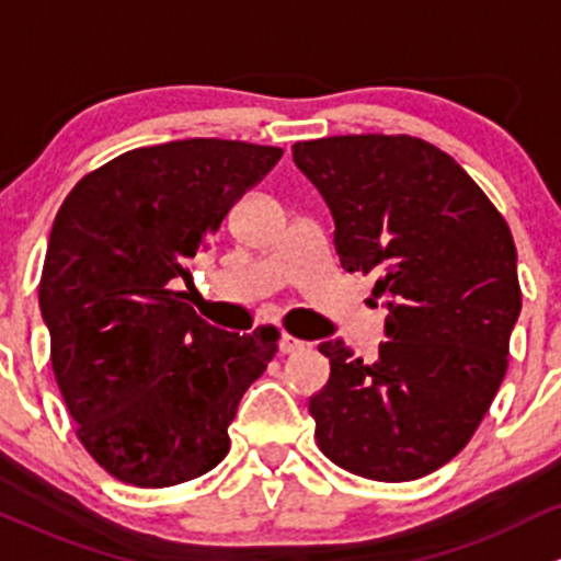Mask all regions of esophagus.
Segmentation results:
<instances>
[{"label":"esophagus","instance_id":"esophagus-1","mask_svg":"<svg viewBox=\"0 0 561 561\" xmlns=\"http://www.w3.org/2000/svg\"><path fill=\"white\" fill-rule=\"evenodd\" d=\"M302 340H297V337H291V334H286L283 332L280 334V340H278V348H280V354H294V351H299L302 348Z\"/></svg>","mask_w":561,"mask_h":561}]
</instances>
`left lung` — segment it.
I'll return each mask as SVG.
<instances>
[{
  "label": "left lung",
  "mask_w": 561,
  "mask_h": 561,
  "mask_svg": "<svg viewBox=\"0 0 561 561\" xmlns=\"http://www.w3.org/2000/svg\"><path fill=\"white\" fill-rule=\"evenodd\" d=\"M291 156L332 213L340 267L373 273L386 308L373 359L340 337L319 345L332 369L308 402L319 448L373 481L430 476L467 446L505 378L522 313L511 229L419 137H323Z\"/></svg>",
  "instance_id": "obj_1"
}]
</instances>
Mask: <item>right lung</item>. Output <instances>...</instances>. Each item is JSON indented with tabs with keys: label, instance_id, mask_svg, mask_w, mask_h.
Returning <instances> with one entry per match:
<instances>
[{
	"label": "right lung",
	"instance_id": "add662e5",
	"mask_svg": "<svg viewBox=\"0 0 561 561\" xmlns=\"http://www.w3.org/2000/svg\"><path fill=\"white\" fill-rule=\"evenodd\" d=\"M280 156L205 137L137 148L89 172L56 213L39 280L50 365L80 443L118 481L175 486L229 454V424L278 332L210 327L181 283Z\"/></svg>",
	"mask_w": 561,
	"mask_h": 561
}]
</instances>
